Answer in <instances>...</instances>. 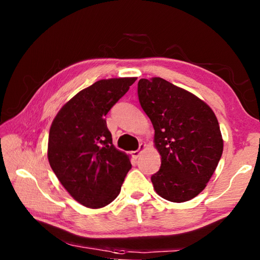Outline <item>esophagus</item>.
Instances as JSON below:
<instances>
[{
  "instance_id": "obj_1",
  "label": "esophagus",
  "mask_w": 260,
  "mask_h": 260,
  "mask_svg": "<svg viewBox=\"0 0 260 260\" xmlns=\"http://www.w3.org/2000/svg\"><path fill=\"white\" fill-rule=\"evenodd\" d=\"M144 149H146V144H143V143H141L140 144V147H139V149L138 150H135V151H132V156H133V158H138L140 155H141V152H142Z\"/></svg>"
}]
</instances>
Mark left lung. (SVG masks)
Masks as SVG:
<instances>
[{"label":"left lung","instance_id":"1","mask_svg":"<svg viewBox=\"0 0 260 260\" xmlns=\"http://www.w3.org/2000/svg\"><path fill=\"white\" fill-rule=\"evenodd\" d=\"M138 95L161 157L159 171L151 177L153 189L174 203L193 199L206 187L222 155L217 117L204 101L161 78L140 79Z\"/></svg>","mask_w":260,"mask_h":260}]
</instances>
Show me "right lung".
Here are the masks:
<instances>
[{
    "label": "right lung",
    "instance_id": "right-lung-1",
    "mask_svg": "<svg viewBox=\"0 0 260 260\" xmlns=\"http://www.w3.org/2000/svg\"><path fill=\"white\" fill-rule=\"evenodd\" d=\"M135 80L96 81L65 103L51 124L48 160L70 195L87 208L111 203L132 167L129 156L112 144L104 117Z\"/></svg>",
    "mask_w": 260,
    "mask_h": 260
}]
</instances>
